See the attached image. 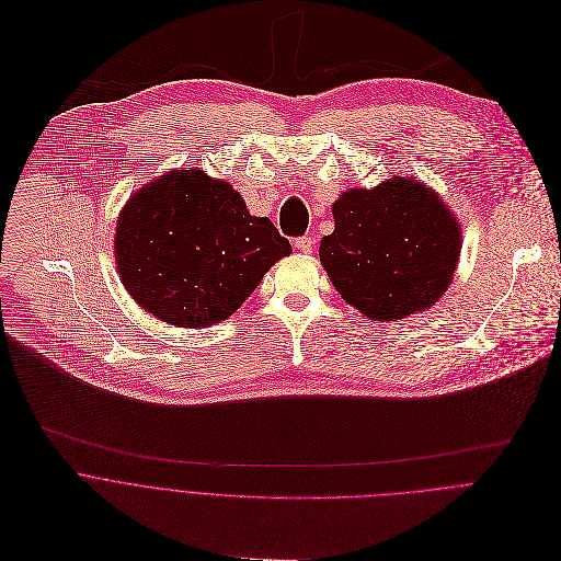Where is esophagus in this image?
Listing matches in <instances>:
<instances>
[{"label": "esophagus", "mask_w": 561, "mask_h": 561, "mask_svg": "<svg viewBox=\"0 0 561 561\" xmlns=\"http://www.w3.org/2000/svg\"><path fill=\"white\" fill-rule=\"evenodd\" d=\"M294 248H296L298 252H302V254H309V252L313 250V241H311L309 237H300V239L294 241Z\"/></svg>", "instance_id": "1"}]
</instances>
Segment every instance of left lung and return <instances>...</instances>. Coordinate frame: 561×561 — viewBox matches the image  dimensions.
Wrapping results in <instances>:
<instances>
[{
    "mask_svg": "<svg viewBox=\"0 0 561 561\" xmlns=\"http://www.w3.org/2000/svg\"><path fill=\"white\" fill-rule=\"evenodd\" d=\"M335 228L320 263L339 294L371 320L424 311L451 285L462 232L444 201L415 179L350 190L331 205Z\"/></svg>",
    "mask_w": 561,
    "mask_h": 561,
    "instance_id": "1",
    "label": "left lung"
}]
</instances>
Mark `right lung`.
<instances>
[{
  "instance_id": "obj_1",
  "label": "right lung",
  "mask_w": 561,
  "mask_h": 561,
  "mask_svg": "<svg viewBox=\"0 0 561 561\" xmlns=\"http://www.w3.org/2000/svg\"><path fill=\"white\" fill-rule=\"evenodd\" d=\"M289 254L267 216H252L230 183L203 170H174L141 187L115 234L130 296L159 320L190 329L230 318Z\"/></svg>"
}]
</instances>
